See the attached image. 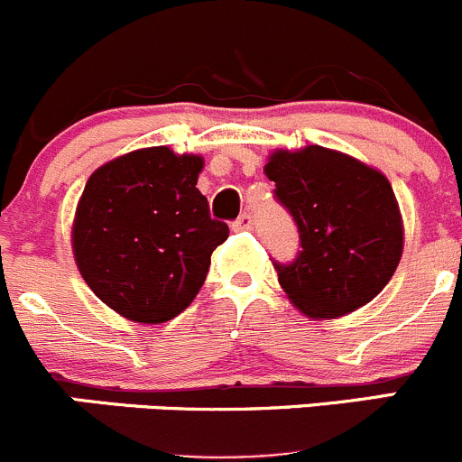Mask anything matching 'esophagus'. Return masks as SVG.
Masks as SVG:
<instances>
[{"instance_id":"obj_1","label":"esophagus","mask_w":462,"mask_h":462,"mask_svg":"<svg viewBox=\"0 0 462 462\" xmlns=\"http://www.w3.org/2000/svg\"><path fill=\"white\" fill-rule=\"evenodd\" d=\"M233 229L236 231H249L251 229V216L249 213H242L236 222H233Z\"/></svg>"}]
</instances>
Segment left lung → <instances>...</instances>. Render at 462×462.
Masks as SVG:
<instances>
[{
    "label": "left lung",
    "mask_w": 462,
    "mask_h": 462,
    "mask_svg": "<svg viewBox=\"0 0 462 462\" xmlns=\"http://www.w3.org/2000/svg\"><path fill=\"white\" fill-rule=\"evenodd\" d=\"M264 175L300 233V255L273 263L287 299L314 321L371 303L404 249L400 204L384 172L339 150H273Z\"/></svg>",
    "instance_id": "1"
}]
</instances>
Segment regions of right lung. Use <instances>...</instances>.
I'll return each mask as SVG.
<instances>
[{"mask_svg":"<svg viewBox=\"0 0 462 462\" xmlns=\"http://www.w3.org/2000/svg\"><path fill=\"white\" fill-rule=\"evenodd\" d=\"M199 154L139 148L91 172L78 199L71 249L89 290L123 319L166 323L207 281L229 237L198 190Z\"/></svg>","mask_w":462,"mask_h":462,"instance_id":"right-lung-1","label":"right lung"}]
</instances>
